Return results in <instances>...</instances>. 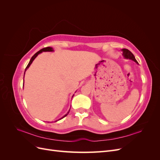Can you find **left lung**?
Listing matches in <instances>:
<instances>
[{
  "label": "left lung",
  "mask_w": 160,
  "mask_h": 160,
  "mask_svg": "<svg viewBox=\"0 0 160 160\" xmlns=\"http://www.w3.org/2000/svg\"><path fill=\"white\" fill-rule=\"evenodd\" d=\"M122 52H123L122 55H123V57L125 58V59L132 60V61H133L134 62H136V63H137L138 65H139V63L138 62L137 60L135 59V58L134 55H133V53H132V52H131L130 51H129V50L127 49H122Z\"/></svg>",
  "instance_id": "obj_1"
}]
</instances>
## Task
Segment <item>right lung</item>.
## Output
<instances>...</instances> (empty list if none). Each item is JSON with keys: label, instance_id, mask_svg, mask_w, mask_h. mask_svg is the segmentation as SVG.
I'll use <instances>...</instances> for the list:
<instances>
[{"label": "right lung", "instance_id": "right-lung-1", "mask_svg": "<svg viewBox=\"0 0 160 160\" xmlns=\"http://www.w3.org/2000/svg\"><path fill=\"white\" fill-rule=\"evenodd\" d=\"M54 51V50H53V49L52 47H45V48H43V49H41L40 51H38V52H37L35 55H34L32 57H31V60H30V61H29V62H28V65L27 66V67H26V69H25V72H24V77H25V72H26V71L28 69V67H29L30 66H31V65L32 64V61L35 60V58L40 54V53H41V52H53ZM23 87H24V85H23ZM74 96V95L72 96V97ZM69 111H70V109H69V110L68 111V112H67L64 116H62V117L61 118V119H58V120H56V121H55V122H57V121H59V120H60V119H62L63 118H65V116H67V115H68V113H69Z\"/></svg>", "mask_w": 160, "mask_h": 160}]
</instances>
